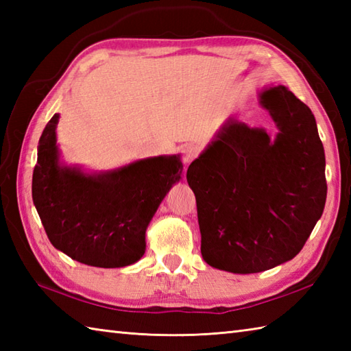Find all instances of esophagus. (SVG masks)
I'll use <instances>...</instances> for the list:
<instances>
[{"instance_id":"1","label":"esophagus","mask_w":351,"mask_h":351,"mask_svg":"<svg viewBox=\"0 0 351 351\" xmlns=\"http://www.w3.org/2000/svg\"><path fill=\"white\" fill-rule=\"evenodd\" d=\"M199 154V147L196 145H185L182 149V158L185 164H190L193 160L196 158Z\"/></svg>"}]
</instances>
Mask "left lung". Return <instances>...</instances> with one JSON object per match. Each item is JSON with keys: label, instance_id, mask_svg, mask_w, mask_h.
I'll list each match as a JSON object with an SVG mask.
<instances>
[{"label": "left lung", "instance_id": "8db88e82", "mask_svg": "<svg viewBox=\"0 0 351 351\" xmlns=\"http://www.w3.org/2000/svg\"><path fill=\"white\" fill-rule=\"evenodd\" d=\"M259 98L278 126L276 138L230 117L187 170L202 258L238 274L293 259L327 196L324 147L311 108L285 86Z\"/></svg>", "mask_w": 351, "mask_h": 351}]
</instances>
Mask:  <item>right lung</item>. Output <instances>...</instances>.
Instances as JSON below:
<instances>
[{
    "mask_svg": "<svg viewBox=\"0 0 351 351\" xmlns=\"http://www.w3.org/2000/svg\"><path fill=\"white\" fill-rule=\"evenodd\" d=\"M51 117L37 146L33 202L51 244L81 264L119 268L145 255L146 229L171 185L180 155L151 156L101 173L60 164Z\"/></svg>",
    "mask_w": 351,
    "mask_h": 351,
    "instance_id": "add662e5",
    "label": "right lung"
}]
</instances>
